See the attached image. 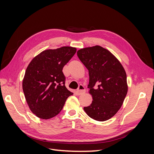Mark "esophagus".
<instances>
[{"instance_id":"obj_1","label":"esophagus","mask_w":154,"mask_h":154,"mask_svg":"<svg viewBox=\"0 0 154 154\" xmlns=\"http://www.w3.org/2000/svg\"><path fill=\"white\" fill-rule=\"evenodd\" d=\"M85 92V88L83 87L82 85H80V86L78 87V88L76 91V93L78 95H82L83 94H84Z\"/></svg>"}]
</instances>
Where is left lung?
Wrapping results in <instances>:
<instances>
[{
  "label": "left lung",
  "instance_id": "obj_1",
  "mask_svg": "<svg viewBox=\"0 0 154 154\" xmlns=\"http://www.w3.org/2000/svg\"><path fill=\"white\" fill-rule=\"evenodd\" d=\"M77 55L88 71L91 105L83 108L90 118L104 122L118 112L127 94V74L119 60L100 45L81 49Z\"/></svg>",
  "mask_w": 154,
  "mask_h": 154
}]
</instances>
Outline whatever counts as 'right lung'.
Returning a JSON list of instances; mask_svg holds the SVG:
<instances>
[{
  "mask_svg": "<svg viewBox=\"0 0 154 154\" xmlns=\"http://www.w3.org/2000/svg\"><path fill=\"white\" fill-rule=\"evenodd\" d=\"M76 52L75 48L69 46L45 50L27 66L22 88L27 105L37 117H54L62 110L67 97L73 94L65 85L62 69Z\"/></svg>",
  "mask_w": 154,
  "mask_h": 154,
  "instance_id": "obj_1",
  "label": "right lung"
}]
</instances>
